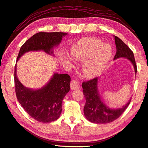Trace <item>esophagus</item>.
<instances>
[{
    "instance_id": "obj_1",
    "label": "esophagus",
    "mask_w": 148,
    "mask_h": 148,
    "mask_svg": "<svg viewBox=\"0 0 148 148\" xmlns=\"http://www.w3.org/2000/svg\"><path fill=\"white\" fill-rule=\"evenodd\" d=\"M80 87L79 83L76 81V80H72L71 82V89L74 90V89H77Z\"/></svg>"
}]
</instances>
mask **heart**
I'll return each instance as SVG.
<instances>
[{"label":"heart","instance_id":"1","mask_svg":"<svg viewBox=\"0 0 148 148\" xmlns=\"http://www.w3.org/2000/svg\"><path fill=\"white\" fill-rule=\"evenodd\" d=\"M72 53L77 60L85 61L83 72L88 77L100 74L111 60V47L95 38H84L72 48Z\"/></svg>","mask_w":148,"mask_h":148}]
</instances>
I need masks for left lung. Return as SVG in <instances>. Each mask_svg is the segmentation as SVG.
<instances>
[{
    "label": "left lung",
    "mask_w": 148,
    "mask_h": 148,
    "mask_svg": "<svg viewBox=\"0 0 148 148\" xmlns=\"http://www.w3.org/2000/svg\"><path fill=\"white\" fill-rule=\"evenodd\" d=\"M116 46V53L114 60L120 58H125L131 61L136 74V62L133 52L125 43L116 36H114ZM98 79L96 77L82 83L83 92L84 94L86 103L84 106V114L88 121L96 123H107L113 122L121 116L130 105L131 100L122 108L117 109H109L105 105L99 96L98 91Z\"/></svg>",
    "instance_id": "1"
}]
</instances>
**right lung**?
<instances>
[{
    "instance_id": "right-lung-1",
    "label": "right lung",
    "mask_w": 148,
    "mask_h": 148,
    "mask_svg": "<svg viewBox=\"0 0 148 148\" xmlns=\"http://www.w3.org/2000/svg\"><path fill=\"white\" fill-rule=\"evenodd\" d=\"M66 34L63 32H44L36 34L21 47L17 61L28 51L42 50L48 53H52L53 47L58 45ZM14 82L17 100L29 116L43 123L58 119L62 111V101L70 90L71 77L69 74L56 73L45 87L41 89L32 90L24 87L18 81L15 65Z\"/></svg>"
}]
</instances>
